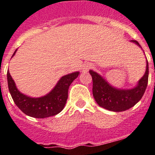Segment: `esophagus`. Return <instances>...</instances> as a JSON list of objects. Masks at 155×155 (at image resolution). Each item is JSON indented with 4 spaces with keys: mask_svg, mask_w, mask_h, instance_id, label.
I'll return each mask as SVG.
<instances>
[{
    "mask_svg": "<svg viewBox=\"0 0 155 155\" xmlns=\"http://www.w3.org/2000/svg\"><path fill=\"white\" fill-rule=\"evenodd\" d=\"M93 67V66H92L91 64H89V63H87V64H85V65H83L82 66V71L84 73L87 72V71H89L90 69Z\"/></svg>",
    "mask_w": 155,
    "mask_h": 155,
    "instance_id": "34e87169",
    "label": "esophagus"
}]
</instances>
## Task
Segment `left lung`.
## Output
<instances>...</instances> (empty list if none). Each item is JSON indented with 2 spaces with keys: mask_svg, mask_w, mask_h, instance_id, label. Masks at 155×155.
I'll return each mask as SVG.
<instances>
[{
  "mask_svg": "<svg viewBox=\"0 0 155 155\" xmlns=\"http://www.w3.org/2000/svg\"><path fill=\"white\" fill-rule=\"evenodd\" d=\"M131 42L140 47L137 41ZM93 79V95L98 105L112 112H123L132 108L143 97L148 83L149 67L147 60V67L143 77L136 87L131 89H119L109 85L97 72L89 70Z\"/></svg>",
  "mask_w": 155,
  "mask_h": 155,
  "instance_id": "left-lung-1",
  "label": "left lung"
}]
</instances>
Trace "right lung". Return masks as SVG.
I'll use <instances>...</instances> for the list:
<instances>
[{
  "label": "right lung",
  "mask_w": 155,
  "mask_h": 155,
  "mask_svg": "<svg viewBox=\"0 0 155 155\" xmlns=\"http://www.w3.org/2000/svg\"><path fill=\"white\" fill-rule=\"evenodd\" d=\"M78 74L79 72H74L62 77L51 91L42 97H30L20 93L8 70L7 72L8 85L13 101L24 114L35 118L43 119L55 116L63 109L68 98L69 87Z\"/></svg>",
  "instance_id": "obj_1"
}]
</instances>
